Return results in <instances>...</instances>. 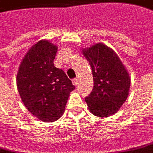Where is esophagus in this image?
Instances as JSON below:
<instances>
[{
    "mask_svg": "<svg viewBox=\"0 0 153 153\" xmlns=\"http://www.w3.org/2000/svg\"><path fill=\"white\" fill-rule=\"evenodd\" d=\"M72 81V84L74 85L75 86H76V85H77V84H78V79H77V78H75V79H73Z\"/></svg>",
    "mask_w": 153,
    "mask_h": 153,
    "instance_id": "esophagus-1",
    "label": "esophagus"
}]
</instances>
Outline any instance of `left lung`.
I'll return each instance as SVG.
<instances>
[{
    "instance_id": "1",
    "label": "left lung",
    "mask_w": 153,
    "mask_h": 153,
    "mask_svg": "<svg viewBox=\"0 0 153 153\" xmlns=\"http://www.w3.org/2000/svg\"><path fill=\"white\" fill-rule=\"evenodd\" d=\"M94 78L93 91L85 100L90 112L108 117L119 111L129 95L130 77L121 59L112 48L102 43L82 49Z\"/></svg>"
}]
</instances>
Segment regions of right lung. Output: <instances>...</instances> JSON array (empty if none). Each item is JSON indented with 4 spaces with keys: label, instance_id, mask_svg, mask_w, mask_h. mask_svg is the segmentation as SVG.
I'll use <instances>...</instances> for the list:
<instances>
[{
    "label": "right lung",
    "instance_id": "1",
    "mask_svg": "<svg viewBox=\"0 0 153 153\" xmlns=\"http://www.w3.org/2000/svg\"><path fill=\"white\" fill-rule=\"evenodd\" d=\"M58 47L41 40L30 48L20 63L18 91L27 109L44 122L59 119L71 91L75 89L65 72L53 65Z\"/></svg>",
    "mask_w": 153,
    "mask_h": 153
}]
</instances>
